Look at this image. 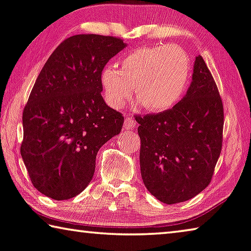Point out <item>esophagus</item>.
Segmentation results:
<instances>
[{
    "instance_id": "1",
    "label": "esophagus",
    "mask_w": 251,
    "mask_h": 251,
    "mask_svg": "<svg viewBox=\"0 0 251 251\" xmlns=\"http://www.w3.org/2000/svg\"><path fill=\"white\" fill-rule=\"evenodd\" d=\"M124 127H125V129H134L136 127V122L134 121V119L132 118V117H126V119H125V122H124Z\"/></svg>"
}]
</instances>
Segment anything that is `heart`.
Returning a JSON list of instances; mask_svg holds the SVG:
<instances>
[{
  "mask_svg": "<svg viewBox=\"0 0 251 251\" xmlns=\"http://www.w3.org/2000/svg\"><path fill=\"white\" fill-rule=\"evenodd\" d=\"M190 75V64L180 47L163 45L138 48L126 54L119 70L109 65L102 71L104 99L113 108H122L132 97L152 113L173 108L181 99Z\"/></svg>",
  "mask_w": 251,
  "mask_h": 251,
  "instance_id": "obj_1",
  "label": "heart"
}]
</instances>
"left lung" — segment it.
<instances>
[{"label":"left lung","mask_w":251,"mask_h":251,"mask_svg":"<svg viewBox=\"0 0 251 251\" xmlns=\"http://www.w3.org/2000/svg\"><path fill=\"white\" fill-rule=\"evenodd\" d=\"M145 187L166 204L188 201L212 180L221 154L224 111L219 89L201 56L192 84L174 108L136 115Z\"/></svg>","instance_id":"obj_1"}]
</instances>
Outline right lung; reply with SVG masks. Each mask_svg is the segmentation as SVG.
<instances>
[{
  "label": "right lung",
  "instance_id": "1",
  "mask_svg": "<svg viewBox=\"0 0 251 251\" xmlns=\"http://www.w3.org/2000/svg\"><path fill=\"white\" fill-rule=\"evenodd\" d=\"M125 46L113 36H72L40 71L22 114L20 152L44 195L64 201L83 192L99 149L122 130L124 116L101 96V73Z\"/></svg>",
  "mask_w": 251,
  "mask_h": 251
}]
</instances>
